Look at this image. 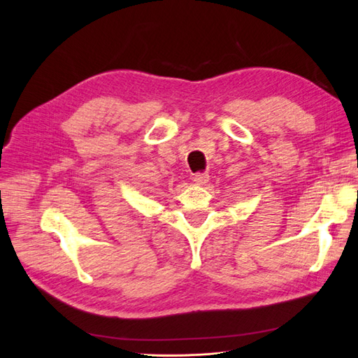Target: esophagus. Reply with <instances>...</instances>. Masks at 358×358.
<instances>
[{
  "label": "esophagus",
  "mask_w": 358,
  "mask_h": 358,
  "mask_svg": "<svg viewBox=\"0 0 358 358\" xmlns=\"http://www.w3.org/2000/svg\"><path fill=\"white\" fill-rule=\"evenodd\" d=\"M208 180H209L208 173H197V175H194V182H196L197 185H204Z\"/></svg>",
  "instance_id": "34e87169"
}]
</instances>
